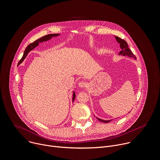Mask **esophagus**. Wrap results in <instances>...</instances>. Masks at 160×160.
<instances>
[{"instance_id":"1","label":"esophagus","mask_w":160,"mask_h":160,"mask_svg":"<svg viewBox=\"0 0 160 160\" xmlns=\"http://www.w3.org/2000/svg\"><path fill=\"white\" fill-rule=\"evenodd\" d=\"M78 86H79L80 88H84V87H86L87 83H86L85 81H81L80 82H79Z\"/></svg>"}]
</instances>
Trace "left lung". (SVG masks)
Segmentation results:
<instances>
[{
  "label": "left lung",
  "instance_id": "obj_1",
  "mask_svg": "<svg viewBox=\"0 0 160 160\" xmlns=\"http://www.w3.org/2000/svg\"><path fill=\"white\" fill-rule=\"evenodd\" d=\"M115 39L117 40V42L120 44V47L122 49V50L120 52V53H118L119 55H122L123 56H128L129 57H132L134 58V59H136V57H135V55H134V53L132 52V51L129 49L128 45H127V43L123 39L118 37H115ZM97 118L102 122H105V123H108L109 122L111 121V120H102L100 119L98 117H97Z\"/></svg>",
  "mask_w": 160,
  "mask_h": 160
}]
</instances>
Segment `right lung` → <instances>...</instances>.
<instances>
[{"label": "right lung", "mask_w": 160, "mask_h": 160, "mask_svg": "<svg viewBox=\"0 0 160 160\" xmlns=\"http://www.w3.org/2000/svg\"><path fill=\"white\" fill-rule=\"evenodd\" d=\"M59 34H49V35H45L38 40H37L35 42H34L33 43H30L25 49L24 50V54H23V56L21 58V59L19 60V63H18V65H19L20 63L21 62H22V61L24 60V58L26 57L28 53L33 49H34L36 47H37L40 43H42V42H46V41H48L49 40H50L52 37H57L58 36ZM76 98V94L74 92H73V97H72V102L74 101V99Z\"/></svg>", "instance_id": "add662e5"}]
</instances>
